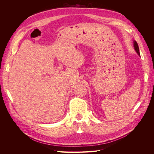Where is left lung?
I'll list each match as a JSON object with an SVG mask.
<instances>
[{
  "label": "left lung",
  "mask_w": 154,
  "mask_h": 154,
  "mask_svg": "<svg viewBox=\"0 0 154 154\" xmlns=\"http://www.w3.org/2000/svg\"><path fill=\"white\" fill-rule=\"evenodd\" d=\"M134 49H135V50H136L137 53L139 56H140V53H139V46H138V44H137V43L136 42V41L134 42Z\"/></svg>",
  "instance_id": "obj_1"
}]
</instances>
